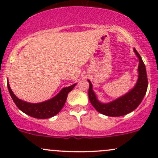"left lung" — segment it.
<instances>
[{"label": "left lung", "instance_id": "1", "mask_svg": "<svg viewBox=\"0 0 158 158\" xmlns=\"http://www.w3.org/2000/svg\"><path fill=\"white\" fill-rule=\"evenodd\" d=\"M134 52L138 58V76L135 86L127 93L109 102L104 103L97 98L96 94L93 91L92 82L88 79L89 83V98L91 104L101 114L111 117H118L125 115L137 109L141 104L148 89V77L145 65L138 51L134 48Z\"/></svg>", "mask_w": 158, "mask_h": 158}]
</instances>
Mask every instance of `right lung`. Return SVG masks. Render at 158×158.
Listing matches in <instances>:
<instances>
[{
  "mask_svg": "<svg viewBox=\"0 0 158 158\" xmlns=\"http://www.w3.org/2000/svg\"><path fill=\"white\" fill-rule=\"evenodd\" d=\"M76 84L77 83L73 84L70 86L64 87L56 95L51 98L50 99L39 103L27 102L17 98L11 90L9 82H7V88L13 101L20 111L35 118L46 119L53 117L61 111L66 101L68 93L73 90Z\"/></svg>",
  "mask_w": 158,
  "mask_h": 158,
  "instance_id": "add662e5",
  "label": "right lung"
}]
</instances>
